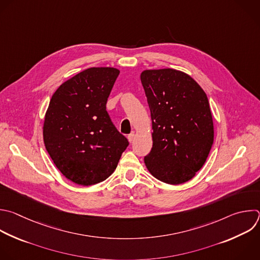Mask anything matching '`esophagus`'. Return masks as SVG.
I'll return each instance as SVG.
<instances>
[{
	"instance_id": "esophagus-1",
	"label": "esophagus",
	"mask_w": 260,
	"mask_h": 260,
	"mask_svg": "<svg viewBox=\"0 0 260 260\" xmlns=\"http://www.w3.org/2000/svg\"><path fill=\"white\" fill-rule=\"evenodd\" d=\"M134 139H135V132H132V133L127 136V140H128L129 143H132V142L134 141Z\"/></svg>"
}]
</instances>
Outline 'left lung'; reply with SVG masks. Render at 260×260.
Masks as SVG:
<instances>
[{
  "instance_id": "left-lung-1",
  "label": "left lung",
  "mask_w": 260,
  "mask_h": 260,
  "mask_svg": "<svg viewBox=\"0 0 260 260\" xmlns=\"http://www.w3.org/2000/svg\"><path fill=\"white\" fill-rule=\"evenodd\" d=\"M152 119L151 152L144 158L157 180L181 185L204 165L214 140L205 92L189 74L171 68L141 73Z\"/></svg>"
}]
</instances>
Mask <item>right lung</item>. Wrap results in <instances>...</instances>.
I'll list each match as a JSON object with an SVG mask.
<instances>
[{"instance_id": "add662e5", "label": "right lung", "mask_w": 260, "mask_h": 260, "mask_svg": "<svg viewBox=\"0 0 260 260\" xmlns=\"http://www.w3.org/2000/svg\"><path fill=\"white\" fill-rule=\"evenodd\" d=\"M119 72L114 67L88 68L64 81L51 98L43 125L45 147L74 184L105 181L128 146L106 111Z\"/></svg>"}]
</instances>
